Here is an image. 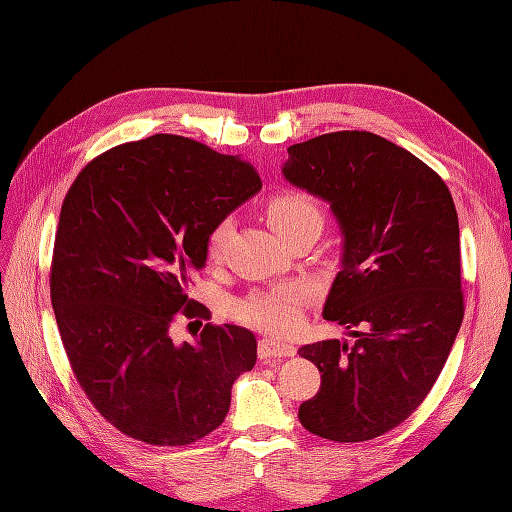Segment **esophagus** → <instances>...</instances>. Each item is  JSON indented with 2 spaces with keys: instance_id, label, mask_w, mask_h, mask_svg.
I'll return each mask as SVG.
<instances>
[{
  "instance_id": "obj_1",
  "label": "esophagus",
  "mask_w": 512,
  "mask_h": 512,
  "mask_svg": "<svg viewBox=\"0 0 512 512\" xmlns=\"http://www.w3.org/2000/svg\"><path fill=\"white\" fill-rule=\"evenodd\" d=\"M297 352L290 342L284 339H273V337H262L258 342V356L260 359H282V356H292Z\"/></svg>"
}]
</instances>
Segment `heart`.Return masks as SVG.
I'll use <instances>...</instances> for the list:
<instances>
[{"instance_id":"obj_1","label":"heart","mask_w":512,"mask_h":512,"mask_svg":"<svg viewBox=\"0 0 512 512\" xmlns=\"http://www.w3.org/2000/svg\"><path fill=\"white\" fill-rule=\"evenodd\" d=\"M267 220L277 235H284L292 226L301 222H316L322 226V211L316 200L305 192H286L273 198L267 207ZM230 235V222L215 224L207 237V256L218 260ZM305 288L301 284H282L271 290L252 292L235 305V318L250 327L269 333H288L301 320V303Z\"/></svg>"}]
</instances>
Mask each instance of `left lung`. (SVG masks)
<instances>
[{"label":"left lung","mask_w":512,"mask_h":512,"mask_svg":"<svg viewBox=\"0 0 512 512\" xmlns=\"http://www.w3.org/2000/svg\"><path fill=\"white\" fill-rule=\"evenodd\" d=\"M282 173L331 207L342 269L322 316L356 337L299 348L322 374L299 421L333 442L378 438L423 404L461 327L453 196L410 151L359 130L288 147Z\"/></svg>","instance_id":"8db88e82"}]
</instances>
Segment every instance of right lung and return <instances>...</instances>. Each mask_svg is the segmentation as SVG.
<instances>
[{"label": "right lung", "mask_w": 512, "mask_h": 512, "mask_svg": "<svg viewBox=\"0 0 512 512\" xmlns=\"http://www.w3.org/2000/svg\"><path fill=\"white\" fill-rule=\"evenodd\" d=\"M262 188L252 164L175 134L89 162L61 205L51 301L61 342L91 404L126 436L185 446L224 423L256 337L207 324L175 344L177 312L205 269L207 237Z\"/></svg>", "instance_id": "obj_1"}]
</instances>
